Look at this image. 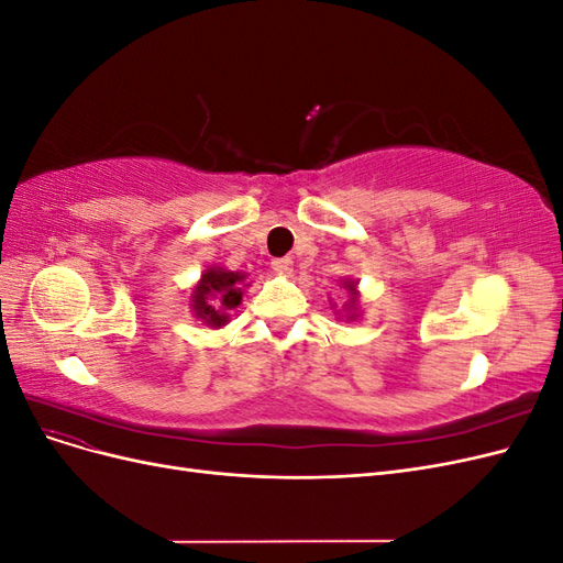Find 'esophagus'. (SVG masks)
I'll return each mask as SVG.
<instances>
[{"mask_svg":"<svg viewBox=\"0 0 563 563\" xmlns=\"http://www.w3.org/2000/svg\"><path fill=\"white\" fill-rule=\"evenodd\" d=\"M272 269H275L277 275H291L294 261L291 258H277V261H272Z\"/></svg>","mask_w":563,"mask_h":563,"instance_id":"1","label":"esophagus"}]
</instances>
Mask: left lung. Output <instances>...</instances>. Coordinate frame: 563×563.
<instances>
[{
    "instance_id": "obj_1",
    "label": "left lung",
    "mask_w": 563,
    "mask_h": 563,
    "mask_svg": "<svg viewBox=\"0 0 563 563\" xmlns=\"http://www.w3.org/2000/svg\"><path fill=\"white\" fill-rule=\"evenodd\" d=\"M345 286H347V291L352 294V296H350V302H352V308H354V305H356V298H354V284H352V282H347Z\"/></svg>"
}]
</instances>
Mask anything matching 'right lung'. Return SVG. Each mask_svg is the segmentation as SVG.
I'll return each mask as SVG.
<instances>
[{
    "mask_svg": "<svg viewBox=\"0 0 563 563\" xmlns=\"http://www.w3.org/2000/svg\"><path fill=\"white\" fill-rule=\"evenodd\" d=\"M244 275L223 267H211L201 275L199 286L192 294V310L209 327L228 323V310H234L242 302Z\"/></svg>",
    "mask_w": 563,
    "mask_h": 563,
    "instance_id": "add662e5",
    "label": "right lung"
}]
</instances>
